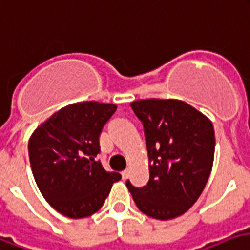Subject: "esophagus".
<instances>
[{"label": "esophagus", "mask_w": 250, "mask_h": 250, "mask_svg": "<svg viewBox=\"0 0 250 250\" xmlns=\"http://www.w3.org/2000/svg\"><path fill=\"white\" fill-rule=\"evenodd\" d=\"M121 175H123V179H127V176H129V170H124L121 172Z\"/></svg>", "instance_id": "obj_1"}]
</instances>
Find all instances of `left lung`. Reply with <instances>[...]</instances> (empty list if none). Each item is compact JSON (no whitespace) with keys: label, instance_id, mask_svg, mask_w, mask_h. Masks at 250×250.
<instances>
[{"label":"left lung","instance_id":"1","mask_svg":"<svg viewBox=\"0 0 250 250\" xmlns=\"http://www.w3.org/2000/svg\"><path fill=\"white\" fill-rule=\"evenodd\" d=\"M145 132L149 182L137 188L126 182L141 212L158 220L183 215L203 192L215 154L211 120L181 100L133 101Z\"/></svg>","mask_w":250,"mask_h":250}]
</instances>
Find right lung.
I'll return each instance as SVG.
<instances>
[{"label":"right lung","instance_id":"1","mask_svg":"<svg viewBox=\"0 0 250 250\" xmlns=\"http://www.w3.org/2000/svg\"><path fill=\"white\" fill-rule=\"evenodd\" d=\"M117 106L97 101L67 105L41 124L29 140V158L41 194L54 209L71 219L103 207L118 172L105 171L99 137Z\"/></svg>","mask_w":250,"mask_h":250}]
</instances>
